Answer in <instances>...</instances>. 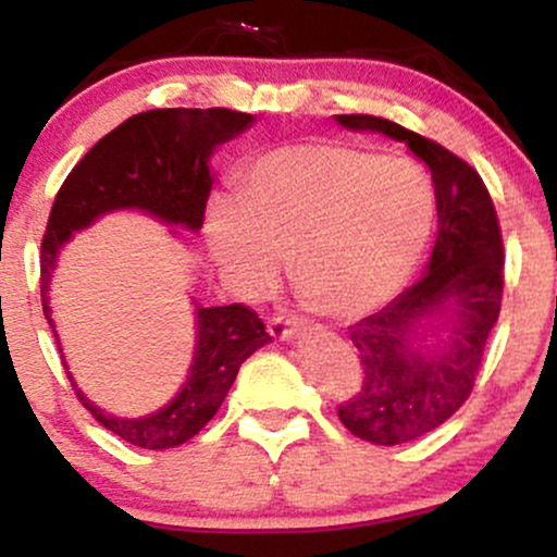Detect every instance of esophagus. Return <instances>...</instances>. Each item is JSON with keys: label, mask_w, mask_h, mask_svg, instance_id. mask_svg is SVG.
<instances>
[{"label": "esophagus", "mask_w": 557, "mask_h": 557, "mask_svg": "<svg viewBox=\"0 0 557 557\" xmlns=\"http://www.w3.org/2000/svg\"><path fill=\"white\" fill-rule=\"evenodd\" d=\"M300 322L293 317H274L270 322V335L274 341H293L298 335Z\"/></svg>", "instance_id": "obj_1"}]
</instances>
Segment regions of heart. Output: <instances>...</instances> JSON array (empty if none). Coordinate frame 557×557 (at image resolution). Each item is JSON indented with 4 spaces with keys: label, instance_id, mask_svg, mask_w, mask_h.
Masks as SVG:
<instances>
[{
    "label": "heart",
    "instance_id": "obj_1",
    "mask_svg": "<svg viewBox=\"0 0 557 557\" xmlns=\"http://www.w3.org/2000/svg\"><path fill=\"white\" fill-rule=\"evenodd\" d=\"M243 201L214 198L203 238L243 298L264 296L290 267L311 309L374 311L417 270L434 222L432 181L413 159L337 144L267 151L240 177Z\"/></svg>",
    "mask_w": 557,
    "mask_h": 557
}]
</instances>
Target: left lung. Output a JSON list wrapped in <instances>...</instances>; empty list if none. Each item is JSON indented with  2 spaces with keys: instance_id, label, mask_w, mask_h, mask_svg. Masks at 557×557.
<instances>
[{
  "instance_id": "1",
  "label": "left lung",
  "mask_w": 557,
  "mask_h": 557,
  "mask_svg": "<svg viewBox=\"0 0 557 557\" xmlns=\"http://www.w3.org/2000/svg\"><path fill=\"white\" fill-rule=\"evenodd\" d=\"M335 123L406 144L432 175V257L417 283L348 327L363 382L337 411L345 430L367 443H411L450 419L474 387L500 314V227L482 177L445 146L374 114H335Z\"/></svg>"
}]
</instances>
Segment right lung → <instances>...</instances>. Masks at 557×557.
<instances>
[{
	"label": "right lung",
	"mask_w": 557,
	"mask_h": 557,
	"mask_svg": "<svg viewBox=\"0 0 557 557\" xmlns=\"http://www.w3.org/2000/svg\"><path fill=\"white\" fill-rule=\"evenodd\" d=\"M253 120V114L225 107L140 112L107 133L75 164L54 198L41 243L44 317L54 332L60 354L62 343L49 306V287L62 248L73 240L75 233L114 212L154 216L157 222L172 227L170 233L175 238H181V230L198 233L214 183L209 159L222 144L246 133ZM190 304L196 341L188 376L168 406L144 417H114L88 400L75 385L62 354V363L83 406L101 426L123 437L125 443L146 450H168L188 443L220 411L240 363L272 341L261 319L246 306L230 304L207 309L196 298H190Z\"/></svg>",
	"instance_id": "obj_1"
}]
</instances>
